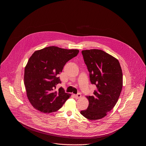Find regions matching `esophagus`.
I'll list each match as a JSON object with an SVG mask.
<instances>
[{"label": "esophagus", "instance_id": "obj_1", "mask_svg": "<svg viewBox=\"0 0 146 146\" xmlns=\"http://www.w3.org/2000/svg\"><path fill=\"white\" fill-rule=\"evenodd\" d=\"M74 96L75 98H76V99H78V98H81V94H80V93L77 94V95H74Z\"/></svg>", "mask_w": 146, "mask_h": 146}]
</instances>
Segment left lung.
I'll return each mask as SVG.
<instances>
[{"instance_id": "obj_1", "label": "left lung", "mask_w": 146, "mask_h": 146, "mask_svg": "<svg viewBox=\"0 0 146 146\" xmlns=\"http://www.w3.org/2000/svg\"><path fill=\"white\" fill-rule=\"evenodd\" d=\"M90 72L92 84L96 90L92 96H87V109L80 113L90 120L99 119L107 115L117 103L122 88V72L115 58L100 50L81 51Z\"/></svg>"}]
</instances>
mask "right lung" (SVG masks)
<instances>
[{"mask_svg": "<svg viewBox=\"0 0 146 146\" xmlns=\"http://www.w3.org/2000/svg\"><path fill=\"white\" fill-rule=\"evenodd\" d=\"M78 50H68L55 46L36 51L30 57L25 68L24 84L27 97L34 108L44 113L58 110L70 94L60 87L57 76L66 62L77 55Z\"/></svg>", "mask_w": 146, "mask_h": 146, "instance_id": "right-lung-1", "label": "right lung"}]
</instances>
